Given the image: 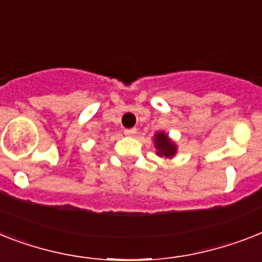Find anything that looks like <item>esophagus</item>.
I'll return each mask as SVG.
<instances>
[{
	"label": "esophagus",
	"instance_id": "esophagus-1",
	"mask_svg": "<svg viewBox=\"0 0 262 262\" xmlns=\"http://www.w3.org/2000/svg\"><path fill=\"white\" fill-rule=\"evenodd\" d=\"M124 133L126 136H135L137 133V129L136 127H130V129H125Z\"/></svg>",
	"mask_w": 262,
	"mask_h": 262
}]
</instances>
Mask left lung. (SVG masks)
Instances as JSON below:
<instances>
[{"label":"left lung","instance_id":"1","mask_svg":"<svg viewBox=\"0 0 262 262\" xmlns=\"http://www.w3.org/2000/svg\"><path fill=\"white\" fill-rule=\"evenodd\" d=\"M155 145L157 148V155L159 156H165V157H171L175 155L176 146L173 142H171V140L168 138L167 135L164 133H157L155 136Z\"/></svg>","mask_w":262,"mask_h":262}]
</instances>
